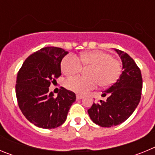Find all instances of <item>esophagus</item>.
Returning <instances> with one entry per match:
<instances>
[{
    "instance_id": "34e87169",
    "label": "esophagus",
    "mask_w": 155,
    "mask_h": 155,
    "mask_svg": "<svg viewBox=\"0 0 155 155\" xmlns=\"http://www.w3.org/2000/svg\"><path fill=\"white\" fill-rule=\"evenodd\" d=\"M76 98L78 100H80V99H82V98H83V96H81V95H79V94H77Z\"/></svg>"
}]
</instances>
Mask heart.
Segmentation results:
<instances>
[{
	"label": "heart",
	"mask_w": 155,
	"mask_h": 155,
	"mask_svg": "<svg viewBox=\"0 0 155 155\" xmlns=\"http://www.w3.org/2000/svg\"><path fill=\"white\" fill-rule=\"evenodd\" d=\"M82 65L90 68L87 70L90 77H74L65 81V87L78 94H86L98 84L103 87L113 84L121 73L120 63L110 54L100 50L82 53L81 61L73 54L66 56L61 62V71L67 76H72L81 71Z\"/></svg>",
	"instance_id": "heart-1"
}]
</instances>
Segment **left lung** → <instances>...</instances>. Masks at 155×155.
Segmentation results:
<instances>
[{"instance_id": "8db88e82", "label": "left lung", "mask_w": 155, "mask_h": 155, "mask_svg": "<svg viewBox=\"0 0 155 155\" xmlns=\"http://www.w3.org/2000/svg\"><path fill=\"white\" fill-rule=\"evenodd\" d=\"M123 64V72L113 85L102 96L109 94L105 101L93 103L87 110L90 118L102 127H111L124 123L137 107L141 98V72L127 53L115 49Z\"/></svg>"}]
</instances>
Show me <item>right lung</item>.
<instances>
[{
  "instance_id": "add662e5",
  "label": "right lung",
  "mask_w": 155,
  "mask_h": 155,
  "mask_svg": "<svg viewBox=\"0 0 155 155\" xmlns=\"http://www.w3.org/2000/svg\"><path fill=\"white\" fill-rule=\"evenodd\" d=\"M68 53L62 48H42L25 61L18 73L15 92L18 106L25 118L39 128L62 125L76 100L73 91L63 87L57 97L49 91L51 82L61 75V63Z\"/></svg>"
}]
</instances>
